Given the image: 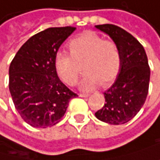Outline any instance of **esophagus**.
I'll return each instance as SVG.
<instances>
[{"label":"esophagus","mask_w":160,"mask_h":160,"mask_svg":"<svg viewBox=\"0 0 160 160\" xmlns=\"http://www.w3.org/2000/svg\"><path fill=\"white\" fill-rule=\"evenodd\" d=\"M79 96L81 97H88L89 94L88 93H79Z\"/></svg>","instance_id":"34e87169"}]
</instances>
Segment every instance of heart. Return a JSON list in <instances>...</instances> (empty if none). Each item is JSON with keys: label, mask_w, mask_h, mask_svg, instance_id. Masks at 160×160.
Here are the masks:
<instances>
[{"label": "heart", "mask_w": 160, "mask_h": 160, "mask_svg": "<svg viewBox=\"0 0 160 160\" xmlns=\"http://www.w3.org/2000/svg\"><path fill=\"white\" fill-rule=\"evenodd\" d=\"M71 55L58 52L54 66L59 78L69 85L78 82L81 73L78 64L83 61L85 72L81 81L82 90H91L98 85L112 83L121 69V53L112 40H105L93 31H85L69 43Z\"/></svg>", "instance_id": "obj_1"}]
</instances>
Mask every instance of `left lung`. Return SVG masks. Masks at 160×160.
I'll use <instances>...</instances> for the list:
<instances>
[{
    "instance_id": "obj_1",
    "label": "left lung",
    "mask_w": 160,
    "mask_h": 160,
    "mask_svg": "<svg viewBox=\"0 0 160 160\" xmlns=\"http://www.w3.org/2000/svg\"><path fill=\"white\" fill-rule=\"evenodd\" d=\"M97 29L108 34L121 53V69L115 82L104 92V106L95 117L111 125H121L137 115L148 92L149 69L142 45L132 34L114 24H100Z\"/></svg>"
}]
</instances>
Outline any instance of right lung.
Wrapping results in <instances>:
<instances>
[{
	"label": "right lung",
	"instance_id": "add662e5",
	"mask_svg": "<svg viewBox=\"0 0 160 160\" xmlns=\"http://www.w3.org/2000/svg\"><path fill=\"white\" fill-rule=\"evenodd\" d=\"M76 27H51L33 35L20 47L9 66L8 88L15 109L34 128L56 125L69 102L78 96L60 81L54 59Z\"/></svg>",
	"mask_w": 160,
	"mask_h": 160
}]
</instances>
